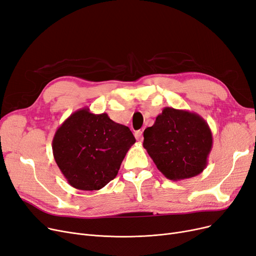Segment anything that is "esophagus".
I'll return each instance as SVG.
<instances>
[{
	"label": "esophagus",
	"instance_id": "1",
	"mask_svg": "<svg viewBox=\"0 0 256 256\" xmlns=\"http://www.w3.org/2000/svg\"><path fill=\"white\" fill-rule=\"evenodd\" d=\"M135 138L137 139V141H142L143 140V132L141 130H137L135 132Z\"/></svg>",
	"mask_w": 256,
	"mask_h": 256
}]
</instances>
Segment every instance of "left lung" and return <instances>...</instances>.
Wrapping results in <instances>:
<instances>
[{"mask_svg": "<svg viewBox=\"0 0 256 256\" xmlns=\"http://www.w3.org/2000/svg\"><path fill=\"white\" fill-rule=\"evenodd\" d=\"M143 148L157 168L172 181L201 174L208 164L212 134L194 112L166 106L143 132Z\"/></svg>", "mask_w": 256, "mask_h": 256, "instance_id": "8db88e82", "label": "left lung"}]
</instances>
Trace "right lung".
<instances>
[{
    "label": "right lung",
    "mask_w": 256,
    "mask_h": 256,
    "mask_svg": "<svg viewBox=\"0 0 256 256\" xmlns=\"http://www.w3.org/2000/svg\"><path fill=\"white\" fill-rule=\"evenodd\" d=\"M136 142L130 130L106 113L77 110L55 132L52 150L68 183L80 190H99L117 176L128 150Z\"/></svg>",
    "instance_id": "1"
}]
</instances>
